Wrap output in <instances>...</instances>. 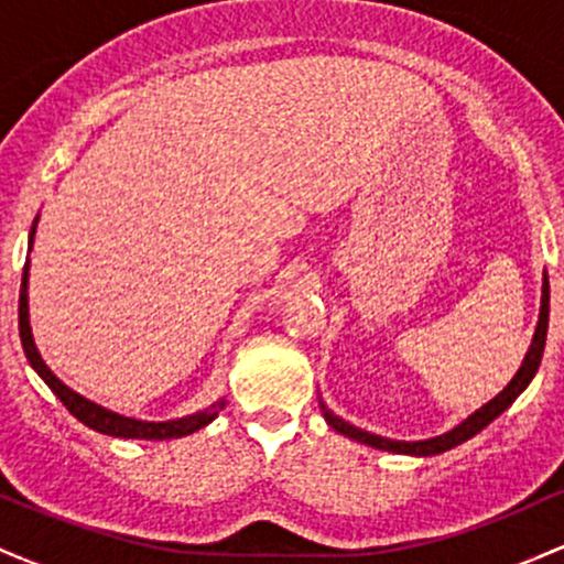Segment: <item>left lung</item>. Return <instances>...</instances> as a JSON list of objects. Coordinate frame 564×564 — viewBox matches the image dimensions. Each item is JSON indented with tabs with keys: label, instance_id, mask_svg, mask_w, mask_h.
<instances>
[{
	"label": "left lung",
	"instance_id": "8db88e82",
	"mask_svg": "<svg viewBox=\"0 0 564 564\" xmlns=\"http://www.w3.org/2000/svg\"><path fill=\"white\" fill-rule=\"evenodd\" d=\"M546 328H549V281H543V296H541V318H539V328H535V336H533V345H530L528 355H525V364H522L520 371H517V377L509 381L507 387H503V392H498L494 400H490L488 405H482L480 411H475L467 422H462L456 426V430L445 432V435L440 437H432V440H422V443H400V440H387V437H379V435H371V432H364L358 430V426L341 422L339 416H334L332 411H326V405H323V413H326V422L334 426L336 432H341V435L358 440V443L364 445H371V448H379V451H392V453H411V456H435V453H443V451H451L456 448V445H462L464 440L475 437L477 432L485 430L490 422H494L496 416H501L507 408L514 403L517 394H520L525 387L530 384V379L535 377V371H539L541 366V355H543V345H546Z\"/></svg>",
	"mask_w": 564,
	"mask_h": 564
}]
</instances>
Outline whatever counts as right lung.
<instances>
[{
  "label": "right lung",
  "mask_w": 564,
  "mask_h": 564,
  "mask_svg": "<svg viewBox=\"0 0 564 564\" xmlns=\"http://www.w3.org/2000/svg\"><path fill=\"white\" fill-rule=\"evenodd\" d=\"M36 225V223H34ZM31 243H34V228H31ZM18 326H21V341H23V352L29 358V364L39 377L44 379V384L53 390L61 403L79 419L82 424H87L89 430L102 432V435L111 437H127V440H172V437H185L198 432L200 426H206L212 419L223 411V400L215 405H209L206 411L193 413V416L177 419V422H138V419H127L119 416V413L108 411V408H100L95 403H89L87 398L76 394L74 390H68L61 379L44 366L42 355L34 345V336H31V326H29V260H25L23 268V281H21V300H18Z\"/></svg>",
  "instance_id": "1"
}]
</instances>
